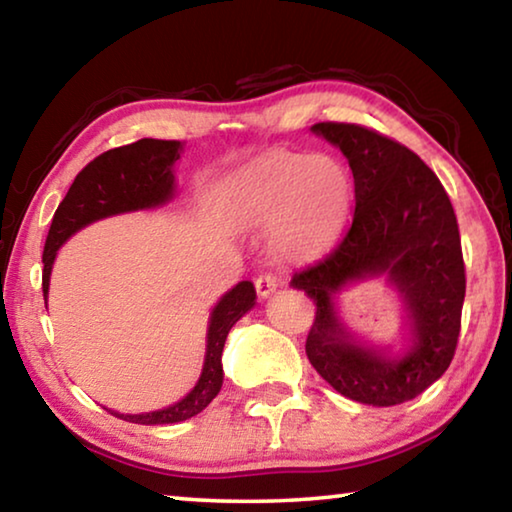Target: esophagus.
<instances>
[{
    "label": "esophagus",
    "instance_id": "obj_1",
    "mask_svg": "<svg viewBox=\"0 0 512 512\" xmlns=\"http://www.w3.org/2000/svg\"><path fill=\"white\" fill-rule=\"evenodd\" d=\"M282 284V275H277V273H262L255 280V289H257V293L262 298H268V296H273L275 293V289L280 287Z\"/></svg>",
    "mask_w": 512,
    "mask_h": 512
}]
</instances>
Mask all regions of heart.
<instances>
[{
  "instance_id": "b5f03b06",
  "label": "heart",
  "mask_w": 512,
  "mask_h": 512,
  "mask_svg": "<svg viewBox=\"0 0 512 512\" xmlns=\"http://www.w3.org/2000/svg\"><path fill=\"white\" fill-rule=\"evenodd\" d=\"M354 201L348 167L332 155L275 151L237 169L223 185L228 214L248 228L273 225L275 246L305 257L339 237Z\"/></svg>"
}]
</instances>
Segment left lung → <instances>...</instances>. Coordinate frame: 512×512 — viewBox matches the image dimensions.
Here are the masks:
<instances>
[{
	"label": "left lung",
	"mask_w": 512,
	"mask_h": 512,
	"mask_svg": "<svg viewBox=\"0 0 512 512\" xmlns=\"http://www.w3.org/2000/svg\"><path fill=\"white\" fill-rule=\"evenodd\" d=\"M311 131L348 158L354 216L332 253L291 277V287L316 305L307 357L354 402H409L443 377L461 332L465 264L454 207L436 173L391 137L339 121H320ZM375 274L389 277L410 311L412 345L402 355L359 344L333 307L343 286Z\"/></svg>",
	"instance_id": "1"
}]
</instances>
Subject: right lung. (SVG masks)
Masks as SVG:
<instances>
[{
    "label": "right lung",
    "instance_id": "1",
    "mask_svg": "<svg viewBox=\"0 0 512 512\" xmlns=\"http://www.w3.org/2000/svg\"><path fill=\"white\" fill-rule=\"evenodd\" d=\"M180 151H183V144L176 140L144 137L140 142L101 153L74 178L63 203L58 205L54 221H51L45 253H42V264H45V268H42V293H45V302L49 293L51 266H54L58 248L74 232H79L94 221L106 219V216L151 210V207H160L171 201L173 192H176L173 164L180 158ZM255 298L253 282L244 280L216 302L210 316V327H207L203 372L196 386L183 400L151 413L131 415L110 409L106 411L135 424H176L201 413L221 391V354L228 332L246 311L255 307Z\"/></svg>",
    "mask_w": 512,
    "mask_h": 512
}]
</instances>
